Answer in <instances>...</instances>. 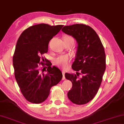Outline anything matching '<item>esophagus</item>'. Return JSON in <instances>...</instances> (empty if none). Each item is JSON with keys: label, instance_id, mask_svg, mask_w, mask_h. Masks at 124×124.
Here are the masks:
<instances>
[{"label": "esophagus", "instance_id": "esophagus-1", "mask_svg": "<svg viewBox=\"0 0 124 124\" xmlns=\"http://www.w3.org/2000/svg\"><path fill=\"white\" fill-rule=\"evenodd\" d=\"M64 74H65V72H64V71H62V75H63L62 80H63L65 79V76H64Z\"/></svg>", "mask_w": 124, "mask_h": 124}]
</instances>
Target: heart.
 <instances>
[{
    "label": "heart",
    "mask_w": 124,
    "mask_h": 124,
    "mask_svg": "<svg viewBox=\"0 0 124 124\" xmlns=\"http://www.w3.org/2000/svg\"><path fill=\"white\" fill-rule=\"evenodd\" d=\"M72 38L70 36H66L64 37L63 39H71ZM70 61V57L67 55H62V56H60L56 58H55L54 61V62L55 64L58 66V67H61L62 68H65L67 67L68 63Z\"/></svg>",
    "instance_id": "b5f03b06"
}]
</instances>
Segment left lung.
I'll return each instance as SVG.
<instances>
[{
  "instance_id": "1",
  "label": "left lung",
  "mask_w": 124,
  "mask_h": 124,
  "mask_svg": "<svg viewBox=\"0 0 124 124\" xmlns=\"http://www.w3.org/2000/svg\"><path fill=\"white\" fill-rule=\"evenodd\" d=\"M62 31L72 36L78 43L72 68L79 72L65 73L66 78L72 83L68 97L75 104H85L95 96L102 82L106 69L104 47L96 32L88 25L76 24L64 26ZM79 74L82 75L81 78Z\"/></svg>"
}]
</instances>
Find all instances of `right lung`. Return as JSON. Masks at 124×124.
Returning a JSON list of instances; mask_svg holds the SVG:
<instances>
[{"mask_svg": "<svg viewBox=\"0 0 124 124\" xmlns=\"http://www.w3.org/2000/svg\"><path fill=\"white\" fill-rule=\"evenodd\" d=\"M63 26L34 25L24 31L18 38L13 57L14 76L22 95L31 103L44 102L52 87L62 80L60 70L52 67L51 62L42 55L47 53L49 41ZM44 60L46 63L43 62ZM43 70L47 73H43Z\"/></svg>", "mask_w": 124, "mask_h": 124, "instance_id": "right-lung-1", "label": "right lung"}]
</instances>
